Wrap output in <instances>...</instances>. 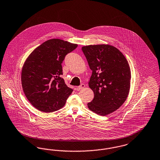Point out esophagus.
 <instances>
[{
    "label": "esophagus",
    "mask_w": 160,
    "mask_h": 160,
    "mask_svg": "<svg viewBox=\"0 0 160 160\" xmlns=\"http://www.w3.org/2000/svg\"><path fill=\"white\" fill-rule=\"evenodd\" d=\"M85 87V84H82L80 86L77 87V91H80V90H82V89H83Z\"/></svg>",
    "instance_id": "obj_1"
}]
</instances>
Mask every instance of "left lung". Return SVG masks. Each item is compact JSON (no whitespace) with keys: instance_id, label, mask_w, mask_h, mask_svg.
<instances>
[{"instance_id":"obj_1","label":"left lung","mask_w":160,"mask_h":160,"mask_svg":"<svg viewBox=\"0 0 160 160\" xmlns=\"http://www.w3.org/2000/svg\"><path fill=\"white\" fill-rule=\"evenodd\" d=\"M92 71L89 87L94 92L88 108L105 116L118 109L126 101L130 90L129 65L117 48L109 45H94L82 48Z\"/></svg>"}]
</instances>
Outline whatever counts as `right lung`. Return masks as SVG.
<instances>
[{
    "instance_id": "add662e5",
    "label": "right lung",
    "mask_w": 160,
    "mask_h": 160,
    "mask_svg": "<svg viewBox=\"0 0 160 160\" xmlns=\"http://www.w3.org/2000/svg\"><path fill=\"white\" fill-rule=\"evenodd\" d=\"M77 46L59 38L50 39L36 48L25 60L21 73L22 88L29 102L40 111H58L72 92L60 75L66 54Z\"/></svg>"
}]
</instances>
